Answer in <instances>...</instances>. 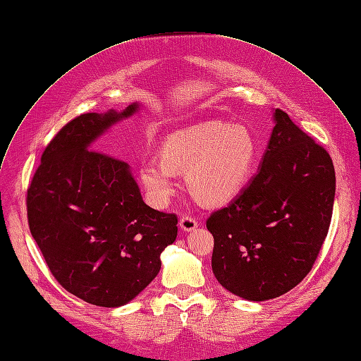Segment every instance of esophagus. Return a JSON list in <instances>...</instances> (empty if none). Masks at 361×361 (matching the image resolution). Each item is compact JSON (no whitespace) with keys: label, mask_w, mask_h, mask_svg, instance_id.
Listing matches in <instances>:
<instances>
[{"label":"esophagus","mask_w":361,"mask_h":361,"mask_svg":"<svg viewBox=\"0 0 361 361\" xmlns=\"http://www.w3.org/2000/svg\"><path fill=\"white\" fill-rule=\"evenodd\" d=\"M197 226H199V222L195 218H191V216H183V218L180 219V228L184 232L195 231Z\"/></svg>","instance_id":"esophagus-1"}]
</instances>
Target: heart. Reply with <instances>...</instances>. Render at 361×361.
Segmentation results:
<instances>
[{
	"label": "heart",
	"instance_id": "obj_1",
	"mask_svg": "<svg viewBox=\"0 0 361 361\" xmlns=\"http://www.w3.org/2000/svg\"><path fill=\"white\" fill-rule=\"evenodd\" d=\"M257 149L248 128L210 122L168 136L161 157L140 162L139 178L155 207L170 203L181 173L197 200L218 206L241 193L252 174Z\"/></svg>",
	"mask_w": 361,
	"mask_h": 361
}]
</instances>
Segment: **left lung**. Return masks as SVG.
<instances>
[{
	"instance_id": "left-lung-1",
	"label": "left lung",
	"mask_w": 361,
	"mask_h": 361,
	"mask_svg": "<svg viewBox=\"0 0 361 361\" xmlns=\"http://www.w3.org/2000/svg\"><path fill=\"white\" fill-rule=\"evenodd\" d=\"M257 174L206 222L212 270L226 290L251 302L298 286L319 254L331 224L335 171L329 154L280 109Z\"/></svg>"
}]
</instances>
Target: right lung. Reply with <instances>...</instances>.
<instances>
[{
	"mask_svg": "<svg viewBox=\"0 0 361 361\" xmlns=\"http://www.w3.org/2000/svg\"><path fill=\"white\" fill-rule=\"evenodd\" d=\"M139 110L132 103L72 120L46 147L27 190L30 232L47 267L65 290L95 306L135 299L177 238V216L143 202L130 166L91 151Z\"/></svg>",
	"mask_w": 361,
	"mask_h": 361,
	"instance_id": "right-lung-1",
	"label": "right lung"
}]
</instances>
